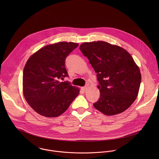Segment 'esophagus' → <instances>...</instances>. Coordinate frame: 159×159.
<instances>
[{
  "mask_svg": "<svg viewBox=\"0 0 159 159\" xmlns=\"http://www.w3.org/2000/svg\"><path fill=\"white\" fill-rule=\"evenodd\" d=\"M88 86L86 85V86H85L84 87H83V88H81V89L83 91H86L88 89Z\"/></svg>",
  "mask_w": 159,
  "mask_h": 159,
  "instance_id": "1",
  "label": "esophagus"
}]
</instances>
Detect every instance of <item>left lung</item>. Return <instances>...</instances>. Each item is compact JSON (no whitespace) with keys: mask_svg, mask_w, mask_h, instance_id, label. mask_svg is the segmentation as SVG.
Segmentation results:
<instances>
[{"mask_svg":"<svg viewBox=\"0 0 159 159\" xmlns=\"http://www.w3.org/2000/svg\"><path fill=\"white\" fill-rule=\"evenodd\" d=\"M80 49L97 73L100 96L93 107L107 116L129 108L137 97L141 80L131 55L120 46L102 41L83 43Z\"/></svg>","mask_w":159,"mask_h":159,"instance_id":"obj_1","label":"left lung"}]
</instances>
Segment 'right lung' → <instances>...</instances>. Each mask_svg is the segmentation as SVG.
Instances as JSON below:
<instances>
[{
  "mask_svg": "<svg viewBox=\"0 0 159 159\" xmlns=\"http://www.w3.org/2000/svg\"><path fill=\"white\" fill-rule=\"evenodd\" d=\"M78 46L61 42L44 46L27 61L23 70V93L30 107L48 117L64 113L80 90L58 80L68 76L66 59Z\"/></svg>",
  "mask_w": 159,
  "mask_h": 159,
  "instance_id": "1",
  "label": "right lung"
}]
</instances>
